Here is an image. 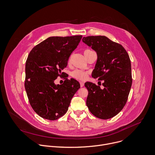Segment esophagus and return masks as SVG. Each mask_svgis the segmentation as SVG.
Returning a JSON list of instances; mask_svg holds the SVG:
<instances>
[{
	"label": "esophagus",
	"mask_w": 155,
	"mask_h": 155,
	"mask_svg": "<svg viewBox=\"0 0 155 155\" xmlns=\"http://www.w3.org/2000/svg\"><path fill=\"white\" fill-rule=\"evenodd\" d=\"M80 86L81 87H83L84 86V82L83 81H80Z\"/></svg>",
	"instance_id": "1"
}]
</instances>
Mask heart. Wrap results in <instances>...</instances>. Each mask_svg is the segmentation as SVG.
Returning <instances> with one entry per match:
<instances>
[{"label": "heart", "mask_w": 155, "mask_h": 155, "mask_svg": "<svg viewBox=\"0 0 155 155\" xmlns=\"http://www.w3.org/2000/svg\"><path fill=\"white\" fill-rule=\"evenodd\" d=\"M90 51H91V50H86L84 51V53H87ZM72 74L74 77H75L77 79H79V80H84L87 77V73L86 72H84V71H80V70H75L72 72Z\"/></svg>", "instance_id": "1"}]
</instances>
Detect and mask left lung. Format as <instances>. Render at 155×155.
<instances>
[{"instance_id": "8db88e82", "label": "left lung", "mask_w": 155, "mask_h": 155, "mask_svg": "<svg viewBox=\"0 0 155 155\" xmlns=\"http://www.w3.org/2000/svg\"><path fill=\"white\" fill-rule=\"evenodd\" d=\"M82 41L97 53L92 77L104 81V89L91 82L84 83L88 91L86 105L95 117L103 120L111 118L123 108L130 92L132 74L129 56L120 44L104 35L84 37Z\"/></svg>"}]
</instances>
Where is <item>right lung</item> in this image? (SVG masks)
Wrapping results in <instances>:
<instances>
[{
    "label": "right lung",
    "mask_w": 155,
    "mask_h": 155,
    "mask_svg": "<svg viewBox=\"0 0 155 155\" xmlns=\"http://www.w3.org/2000/svg\"><path fill=\"white\" fill-rule=\"evenodd\" d=\"M82 35L50 37L31 51L26 62L25 90L34 111L41 117L56 120L67 112L71 101L80 87L78 81L65 78L62 84L54 80L64 72L71 53Z\"/></svg>",
    "instance_id": "obj_1"
}]
</instances>
